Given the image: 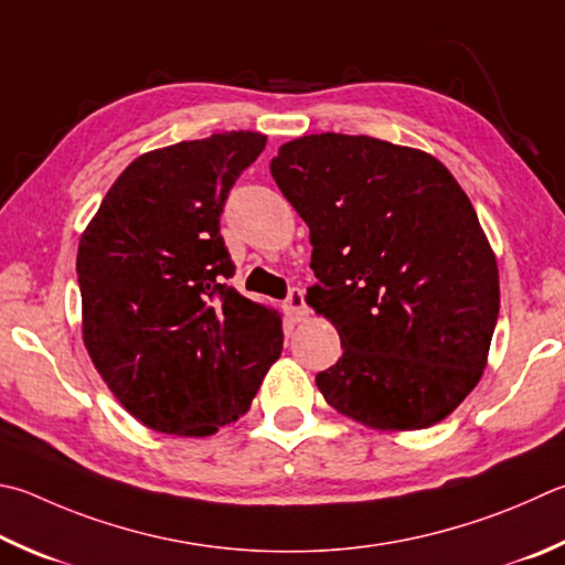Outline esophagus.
<instances>
[{
  "label": "esophagus",
  "mask_w": 565,
  "mask_h": 565,
  "mask_svg": "<svg viewBox=\"0 0 565 565\" xmlns=\"http://www.w3.org/2000/svg\"><path fill=\"white\" fill-rule=\"evenodd\" d=\"M286 311H289V316L294 318V321H303L306 316H309V306H306L303 301V291L301 289H291V294L286 296Z\"/></svg>",
  "instance_id": "obj_1"
}]
</instances>
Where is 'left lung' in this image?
I'll use <instances>...</instances> for the list:
<instances>
[{
	"label": "left lung",
	"mask_w": 565,
	"mask_h": 565,
	"mask_svg": "<svg viewBox=\"0 0 565 565\" xmlns=\"http://www.w3.org/2000/svg\"><path fill=\"white\" fill-rule=\"evenodd\" d=\"M271 175L311 232L306 303L341 335L316 375L373 429L437 425L477 387L499 316L497 256L443 162L371 136L284 142Z\"/></svg>",
	"instance_id": "obj_1"
}]
</instances>
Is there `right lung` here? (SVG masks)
Wrapping results in <instances>:
<instances>
[{
	"label": "right lung",
	"instance_id": "right-lung-1",
	"mask_svg": "<svg viewBox=\"0 0 565 565\" xmlns=\"http://www.w3.org/2000/svg\"><path fill=\"white\" fill-rule=\"evenodd\" d=\"M264 146L262 132L232 130L150 150L81 234L86 351L158 433L207 437L239 419L281 355V316L227 286L220 234L224 200Z\"/></svg>",
	"mask_w": 565,
	"mask_h": 565
}]
</instances>
